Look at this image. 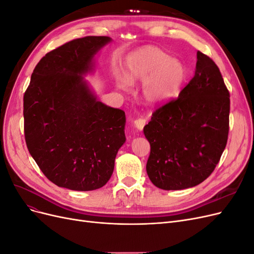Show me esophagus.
Returning a JSON list of instances; mask_svg holds the SVG:
<instances>
[{"instance_id":"1","label":"esophagus","mask_w":254,"mask_h":254,"mask_svg":"<svg viewBox=\"0 0 254 254\" xmlns=\"http://www.w3.org/2000/svg\"><path fill=\"white\" fill-rule=\"evenodd\" d=\"M146 123H147V121H146V119H144V118L136 119V120L134 121V126L136 127V129L142 130V129L144 128V126L146 125Z\"/></svg>"}]
</instances>
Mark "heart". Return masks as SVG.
Masks as SVG:
<instances>
[{
	"label": "heart",
	"instance_id": "1",
	"mask_svg": "<svg viewBox=\"0 0 254 254\" xmlns=\"http://www.w3.org/2000/svg\"><path fill=\"white\" fill-rule=\"evenodd\" d=\"M187 77L181 61L156 47H145L132 52L126 60V75L118 74L117 83L128 89L130 82L142 83V94L149 104L170 101L179 93Z\"/></svg>",
	"mask_w": 254,
	"mask_h": 254
}]
</instances>
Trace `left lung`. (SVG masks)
Instances as JSON below:
<instances>
[{
    "instance_id": "left-lung-1",
    "label": "left lung",
    "mask_w": 254,
    "mask_h": 254,
    "mask_svg": "<svg viewBox=\"0 0 254 254\" xmlns=\"http://www.w3.org/2000/svg\"><path fill=\"white\" fill-rule=\"evenodd\" d=\"M229 113L230 94L219 68L198 51L194 77L144 127L150 144L146 164L150 181L165 190L204 181L226 148Z\"/></svg>"
}]
</instances>
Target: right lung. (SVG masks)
I'll use <instances>...</instances> for the list:
<instances>
[{
  "label": "right lung",
  "mask_w": 254,
  "mask_h": 254,
  "mask_svg": "<svg viewBox=\"0 0 254 254\" xmlns=\"http://www.w3.org/2000/svg\"><path fill=\"white\" fill-rule=\"evenodd\" d=\"M111 38L88 36L51 51L23 97L27 148L41 172L60 188L93 190L109 181L125 143V112L99 102L83 75Z\"/></svg>",
  "instance_id": "obj_1"
}]
</instances>
